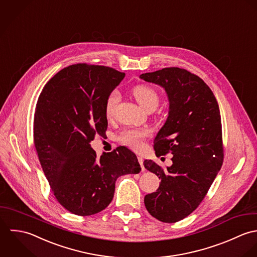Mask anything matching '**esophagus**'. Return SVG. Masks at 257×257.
Wrapping results in <instances>:
<instances>
[{
    "mask_svg": "<svg viewBox=\"0 0 257 257\" xmlns=\"http://www.w3.org/2000/svg\"><path fill=\"white\" fill-rule=\"evenodd\" d=\"M138 162H139V164H140V166H141V168H142V170L144 171L145 169H144V166H143V162H144V160H143V158H141V157H138Z\"/></svg>",
    "mask_w": 257,
    "mask_h": 257,
    "instance_id": "esophagus-1",
    "label": "esophagus"
}]
</instances>
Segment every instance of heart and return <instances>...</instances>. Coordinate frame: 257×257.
<instances>
[{
	"label": "heart",
	"instance_id": "b5f03b06",
	"mask_svg": "<svg viewBox=\"0 0 257 257\" xmlns=\"http://www.w3.org/2000/svg\"><path fill=\"white\" fill-rule=\"evenodd\" d=\"M133 94L138 103L145 109H155L160 102V96L157 90L148 85H138L133 89ZM120 100V94L117 90H113L106 98L105 114L108 118L112 117L114 110ZM150 132L146 129L127 128L119 135V140L122 144L134 149L139 150L143 147V142L148 137Z\"/></svg>",
	"mask_w": 257,
	"mask_h": 257
}]
</instances>
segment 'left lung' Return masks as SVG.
<instances>
[{"label":"left lung","instance_id":"8db88e82","mask_svg":"<svg viewBox=\"0 0 257 257\" xmlns=\"http://www.w3.org/2000/svg\"><path fill=\"white\" fill-rule=\"evenodd\" d=\"M140 78L162 86L168 95L169 115L155 138L154 149L158 156L173 155V165L166 169L144 161V167L161 179L144 203L155 218L177 222L202 203L221 168L219 107L205 81L186 69L166 67Z\"/></svg>","mask_w":257,"mask_h":257}]
</instances>
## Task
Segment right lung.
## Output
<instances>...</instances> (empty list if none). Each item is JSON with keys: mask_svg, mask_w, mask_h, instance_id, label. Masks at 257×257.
Here are the masks:
<instances>
[{"mask_svg": "<svg viewBox=\"0 0 257 257\" xmlns=\"http://www.w3.org/2000/svg\"><path fill=\"white\" fill-rule=\"evenodd\" d=\"M124 76L107 66L72 64L50 79L38 99L35 147L55 199L71 213L101 211L116 180L141 171L136 155L123 146L100 158L90 146L107 130L106 98Z\"/></svg>", "mask_w": 257, "mask_h": 257, "instance_id": "add662e5", "label": "right lung"}]
</instances>
